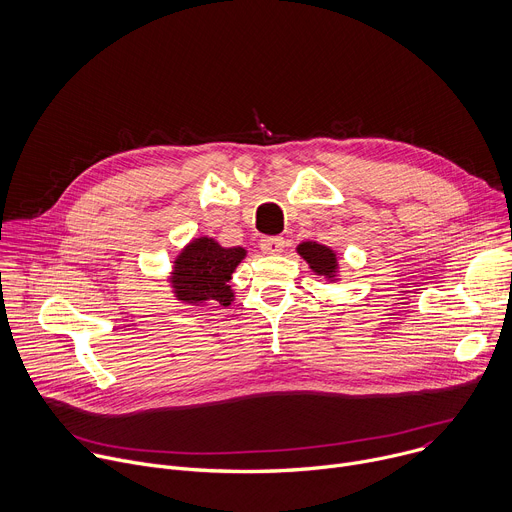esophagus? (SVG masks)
Wrapping results in <instances>:
<instances>
[{"label": "esophagus", "mask_w": 512, "mask_h": 512, "mask_svg": "<svg viewBox=\"0 0 512 512\" xmlns=\"http://www.w3.org/2000/svg\"><path fill=\"white\" fill-rule=\"evenodd\" d=\"M260 250L264 254H280V252H284V238H278V236L262 238L260 240Z\"/></svg>", "instance_id": "obj_1"}]
</instances>
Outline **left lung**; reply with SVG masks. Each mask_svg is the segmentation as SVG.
Here are the masks:
<instances>
[{
    "instance_id": "8db88e82",
    "label": "left lung",
    "mask_w": 512,
    "mask_h": 512,
    "mask_svg": "<svg viewBox=\"0 0 512 512\" xmlns=\"http://www.w3.org/2000/svg\"><path fill=\"white\" fill-rule=\"evenodd\" d=\"M296 252L306 264H309V268L317 276H323L329 282H339L341 266H339V256L333 248L317 242H300L296 246Z\"/></svg>"
}]
</instances>
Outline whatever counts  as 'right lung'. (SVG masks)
<instances>
[{
  "mask_svg": "<svg viewBox=\"0 0 512 512\" xmlns=\"http://www.w3.org/2000/svg\"><path fill=\"white\" fill-rule=\"evenodd\" d=\"M246 256L242 246L224 248L210 236L193 238L179 250L167 276L175 300L189 306H230L234 290L228 282Z\"/></svg>",
  "mask_w": 512,
  "mask_h": 512,
  "instance_id": "right-lung-1",
  "label": "right lung"
}]
</instances>
